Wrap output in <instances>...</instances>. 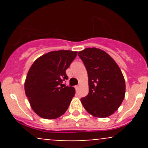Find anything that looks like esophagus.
<instances>
[{
    "mask_svg": "<svg viewBox=\"0 0 148 148\" xmlns=\"http://www.w3.org/2000/svg\"><path fill=\"white\" fill-rule=\"evenodd\" d=\"M79 85H78V86H75L76 90H78V89H79Z\"/></svg>",
    "mask_w": 148,
    "mask_h": 148,
    "instance_id": "obj_1",
    "label": "esophagus"
}]
</instances>
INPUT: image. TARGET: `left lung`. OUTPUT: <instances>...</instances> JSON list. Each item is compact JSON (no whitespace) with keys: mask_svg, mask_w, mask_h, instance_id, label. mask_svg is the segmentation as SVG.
<instances>
[{"mask_svg":"<svg viewBox=\"0 0 148 148\" xmlns=\"http://www.w3.org/2000/svg\"><path fill=\"white\" fill-rule=\"evenodd\" d=\"M88 76L89 92L81 99L85 109L97 118H106L118 110L125 95V81L120 67L106 52L87 48L78 53Z\"/></svg>","mask_w":148,"mask_h":148,"instance_id":"1","label":"left lung"}]
</instances>
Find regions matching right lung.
Segmentation results:
<instances>
[{"instance_id": "1", "label": "right lung", "mask_w": 148, "mask_h": 148, "mask_svg": "<svg viewBox=\"0 0 148 148\" xmlns=\"http://www.w3.org/2000/svg\"><path fill=\"white\" fill-rule=\"evenodd\" d=\"M77 52L60 50L37 58L28 71L25 92L31 108L39 116L51 120L63 115L75 95V89L62 81L68 79L66 69Z\"/></svg>"}]
</instances>
